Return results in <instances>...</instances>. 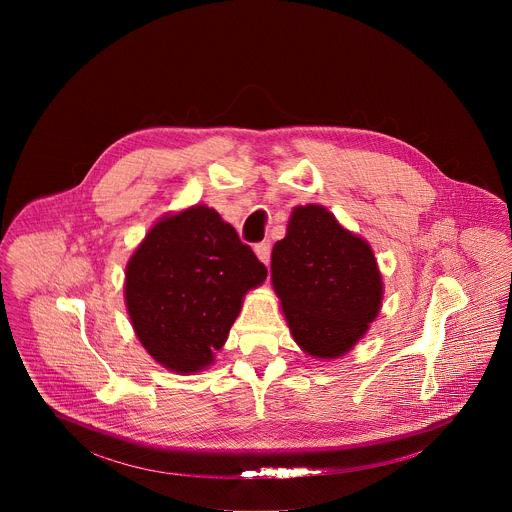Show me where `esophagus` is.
I'll use <instances>...</instances> for the list:
<instances>
[{"instance_id": "esophagus-1", "label": "esophagus", "mask_w": 512, "mask_h": 512, "mask_svg": "<svg viewBox=\"0 0 512 512\" xmlns=\"http://www.w3.org/2000/svg\"><path fill=\"white\" fill-rule=\"evenodd\" d=\"M255 253H257V257L267 265L269 259H271V243H269V241L257 243V245H255Z\"/></svg>"}]
</instances>
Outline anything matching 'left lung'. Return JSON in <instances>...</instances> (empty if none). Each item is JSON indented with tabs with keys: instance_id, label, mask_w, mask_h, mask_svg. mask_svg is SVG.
<instances>
[{
	"instance_id": "1",
	"label": "left lung",
	"mask_w": 512,
	"mask_h": 512,
	"mask_svg": "<svg viewBox=\"0 0 512 512\" xmlns=\"http://www.w3.org/2000/svg\"><path fill=\"white\" fill-rule=\"evenodd\" d=\"M271 277L296 342L316 358L348 352L383 300V281L367 241L338 225L324 206L291 212L271 253Z\"/></svg>"
}]
</instances>
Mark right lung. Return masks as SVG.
<instances>
[{
    "instance_id": "add662e5",
    "label": "right lung",
    "mask_w": 512,
    "mask_h": 512,
    "mask_svg": "<svg viewBox=\"0 0 512 512\" xmlns=\"http://www.w3.org/2000/svg\"><path fill=\"white\" fill-rule=\"evenodd\" d=\"M265 277L267 267L216 210L192 206L162 218L129 259L127 312L160 364L196 373L214 360L243 296Z\"/></svg>"
}]
</instances>
